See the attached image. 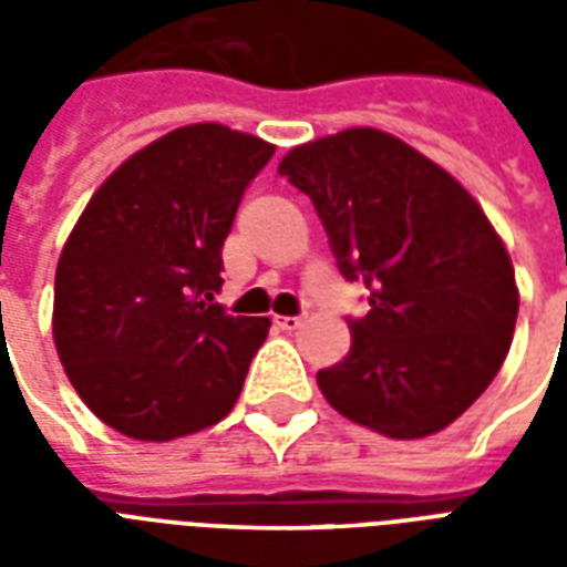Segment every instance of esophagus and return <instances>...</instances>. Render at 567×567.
<instances>
[{
  "label": "esophagus",
  "mask_w": 567,
  "mask_h": 567,
  "mask_svg": "<svg viewBox=\"0 0 567 567\" xmlns=\"http://www.w3.org/2000/svg\"><path fill=\"white\" fill-rule=\"evenodd\" d=\"M276 323H279L285 332H293V329L302 327V318H300V315H293V318H288V315H285V318H276Z\"/></svg>",
  "instance_id": "esophagus-1"
}]
</instances>
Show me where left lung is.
Masks as SVG:
<instances>
[{
    "label": "left lung",
    "mask_w": 567,
    "mask_h": 567,
    "mask_svg": "<svg viewBox=\"0 0 567 567\" xmlns=\"http://www.w3.org/2000/svg\"><path fill=\"white\" fill-rule=\"evenodd\" d=\"M311 196L347 282L371 311L350 318L344 362L318 371L329 405L388 439H426L492 385L518 320L501 235L444 167L379 128H344L279 162Z\"/></svg>",
    "instance_id": "left-lung-1"
}]
</instances>
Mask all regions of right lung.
<instances>
[{
    "label": "right lung",
    "mask_w": 567,
    "mask_h": 567,
    "mask_svg": "<svg viewBox=\"0 0 567 567\" xmlns=\"http://www.w3.org/2000/svg\"><path fill=\"white\" fill-rule=\"evenodd\" d=\"M274 150L220 123L173 128L84 205L58 258L52 338L111 430L173 441L238 403L270 318L229 315L214 293L240 196Z\"/></svg>",
    "instance_id": "obj_1"
}]
</instances>
